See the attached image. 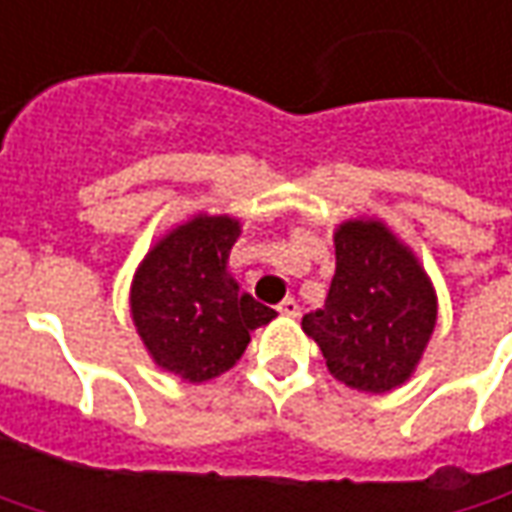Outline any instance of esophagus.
Listing matches in <instances>:
<instances>
[{"label":"esophagus","instance_id":"esophagus-1","mask_svg":"<svg viewBox=\"0 0 512 512\" xmlns=\"http://www.w3.org/2000/svg\"><path fill=\"white\" fill-rule=\"evenodd\" d=\"M277 311H280V314H286V317H297V314H300V303H297L294 297H286V300L277 306Z\"/></svg>","mask_w":512,"mask_h":512}]
</instances>
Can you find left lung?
Segmentation results:
<instances>
[{
  "label": "left lung",
  "mask_w": 512,
  "mask_h": 512,
  "mask_svg": "<svg viewBox=\"0 0 512 512\" xmlns=\"http://www.w3.org/2000/svg\"><path fill=\"white\" fill-rule=\"evenodd\" d=\"M337 272L326 306L303 317L331 377L385 394L411 377L436 326L425 269L382 223L348 221L334 235Z\"/></svg>",
  "instance_id": "8db88e82"
}]
</instances>
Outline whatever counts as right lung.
Segmentation results:
<instances>
[{
    "label": "right lung",
    "instance_id": "obj_1",
    "mask_svg": "<svg viewBox=\"0 0 512 512\" xmlns=\"http://www.w3.org/2000/svg\"><path fill=\"white\" fill-rule=\"evenodd\" d=\"M240 235L226 215H198L144 257L133 280V320L152 360L186 382L221 377L257 326L277 311L240 291L226 269Z\"/></svg>",
    "mask_w": 512,
    "mask_h": 512
}]
</instances>
